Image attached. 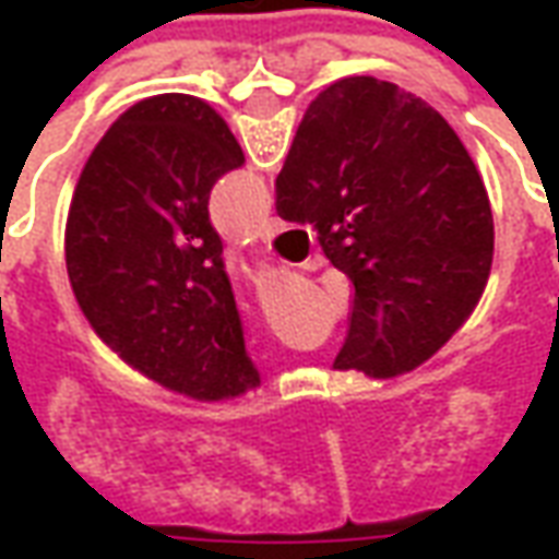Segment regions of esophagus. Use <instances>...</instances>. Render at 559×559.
Instances as JSON below:
<instances>
[{
    "mask_svg": "<svg viewBox=\"0 0 559 559\" xmlns=\"http://www.w3.org/2000/svg\"><path fill=\"white\" fill-rule=\"evenodd\" d=\"M281 227H284V221L275 218V215H269V218L263 221V227H260V239H272L275 233H281Z\"/></svg>",
    "mask_w": 559,
    "mask_h": 559,
    "instance_id": "1",
    "label": "esophagus"
}]
</instances>
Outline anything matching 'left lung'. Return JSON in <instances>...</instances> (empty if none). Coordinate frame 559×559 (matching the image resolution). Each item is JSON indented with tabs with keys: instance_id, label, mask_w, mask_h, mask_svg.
Wrapping results in <instances>:
<instances>
[{
	"instance_id": "left-lung-1",
	"label": "left lung",
	"mask_w": 559,
	"mask_h": 559,
	"mask_svg": "<svg viewBox=\"0 0 559 559\" xmlns=\"http://www.w3.org/2000/svg\"><path fill=\"white\" fill-rule=\"evenodd\" d=\"M245 160L215 107L167 92L128 107L80 173L66 266L92 332L138 374L194 401L260 386L209 221Z\"/></svg>"
}]
</instances>
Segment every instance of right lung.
<instances>
[{"mask_svg": "<svg viewBox=\"0 0 559 559\" xmlns=\"http://www.w3.org/2000/svg\"><path fill=\"white\" fill-rule=\"evenodd\" d=\"M284 221L311 224L353 284L335 371L411 374L476 311L493 215L476 164L419 95L344 78L317 95L275 179Z\"/></svg>", "mask_w": 559, "mask_h": 559, "instance_id": "right-lung-1", "label": "right lung"}]
</instances>
